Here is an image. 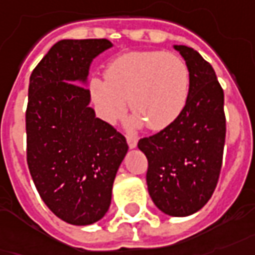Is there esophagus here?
Here are the masks:
<instances>
[{"label":"esophagus","mask_w":255,"mask_h":255,"mask_svg":"<svg viewBox=\"0 0 255 255\" xmlns=\"http://www.w3.org/2000/svg\"><path fill=\"white\" fill-rule=\"evenodd\" d=\"M127 142H128V146H129V148H135V146H136V142H138V139L135 138L134 135H127Z\"/></svg>","instance_id":"34e87169"}]
</instances>
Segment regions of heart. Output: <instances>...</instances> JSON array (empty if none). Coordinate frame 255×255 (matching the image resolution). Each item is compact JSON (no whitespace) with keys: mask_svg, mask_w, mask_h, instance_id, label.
<instances>
[{"mask_svg":"<svg viewBox=\"0 0 255 255\" xmlns=\"http://www.w3.org/2000/svg\"><path fill=\"white\" fill-rule=\"evenodd\" d=\"M106 79L92 78L89 93L99 116L114 123L129 112L152 131L177 119L190 95V69L181 57L163 51H132L110 62Z\"/></svg>","mask_w":255,"mask_h":255,"instance_id":"heart-1","label":"heart"}]
</instances>
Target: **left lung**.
<instances>
[{
	"mask_svg": "<svg viewBox=\"0 0 255 255\" xmlns=\"http://www.w3.org/2000/svg\"><path fill=\"white\" fill-rule=\"evenodd\" d=\"M190 69L186 107L170 126L138 141L148 159L152 201L170 216H188L212 197L223 160L226 117L223 89L212 65L198 51L174 46Z\"/></svg>",
	"mask_w": 255,
	"mask_h": 255,
	"instance_id": "8db88e82",
	"label": "left lung"
}]
</instances>
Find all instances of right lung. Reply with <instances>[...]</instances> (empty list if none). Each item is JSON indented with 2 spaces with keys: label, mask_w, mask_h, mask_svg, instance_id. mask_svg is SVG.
I'll return each instance as SVG.
<instances>
[{
  "label": "right lung",
  "mask_w": 255,
  "mask_h": 255,
  "mask_svg": "<svg viewBox=\"0 0 255 255\" xmlns=\"http://www.w3.org/2000/svg\"><path fill=\"white\" fill-rule=\"evenodd\" d=\"M112 47L106 39L60 40L33 69L26 109V160L48 209L85 226L102 219L116 173L128 150L126 136L89 107L82 84L92 60Z\"/></svg>",
  "instance_id": "obj_1"
}]
</instances>
